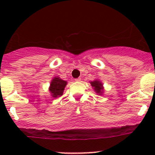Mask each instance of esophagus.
Wrapping results in <instances>:
<instances>
[{"label":"esophagus","instance_id":"34e87169","mask_svg":"<svg viewBox=\"0 0 155 155\" xmlns=\"http://www.w3.org/2000/svg\"><path fill=\"white\" fill-rule=\"evenodd\" d=\"M81 78H77V79H75V82H80Z\"/></svg>","mask_w":155,"mask_h":155}]
</instances>
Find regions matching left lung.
Instances as JSON below:
<instances>
[{
  "label": "left lung",
  "instance_id": "8db88e82",
  "mask_svg": "<svg viewBox=\"0 0 155 155\" xmlns=\"http://www.w3.org/2000/svg\"><path fill=\"white\" fill-rule=\"evenodd\" d=\"M91 85H92V87H94V89L96 91V93L100 94H101L103 91V87H102V84H101V82L99 81H94V82H91Z\"/></svg>",
  "mask_w": 155,
  "mask_h": 155
}]
</instances>
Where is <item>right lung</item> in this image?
Returning a JSON list of instances; mask_svg holds the SVG:
<instances>
[{
	"instance_id": "right-lung-1",
	"label": "right lung",
	"mask_w": 155,
	"mask_h": 155,
	"mask_svg": "<svg viewBox=\"0 0 155 155\" xmlns=\"http://www.w3.org/2000/svg\"><path fill=\"white\" fill-rule=\"evenodd\" d=\"M67 85L66 81H64L59 78H54L51 80V84H50L49 91L51 93V96L53 97H60L63 94L64 87Z\"/></svg>"
}]
</instances>
